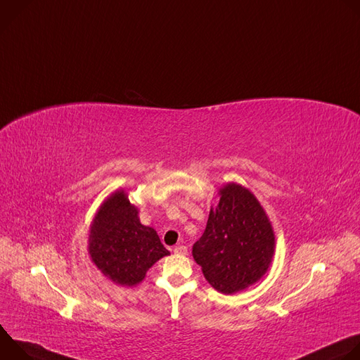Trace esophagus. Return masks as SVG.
Listing matches in <instances>:
<instances>
[{
    "instance_id": "34e87169",
    "label": "esophagus",
    "mask_w": 360,
    "mask_h": 360,
    "mask_svg": "<svg viewBox=\"0 0 360 360\" xmlns=\"http://www.w3.org/2000/svg\"><path fill=\"white\" fill-rule=\"evenodd\" d=\"M174 253H178V255H186L188 253V248L184 246V245H178L174 248Z\"/></svg>"
}]
</instances>
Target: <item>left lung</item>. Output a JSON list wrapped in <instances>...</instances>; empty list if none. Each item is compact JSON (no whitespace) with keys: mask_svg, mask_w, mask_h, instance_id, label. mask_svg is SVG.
<instances>
[{"mask_svg":"<svg viewBox=\"0 0 360 360\" xmlns=\"http://www.w3.org/2000/svg\"><path fill=\"white\" fill-rule=\"evenodd\" d=\"M219 196L192 255L212 288L232 295L266 274L275 252V233L249 189L231 182L219 189Z\"/></svg>","mask_w":360,"mask_h":360,"instance_id":"left-lung-1","label":"left lung"}]
</instances>
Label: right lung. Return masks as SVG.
I'll use <instances>...</instances> for the list:
<instances>
[{
    "label": "right lung",
    "mask_w": 360,
    "mask_h": 360,
    "mask_svg": "<svg viewBox=\"0 0 360 360\" xmlns=\"http://www.w3.org/2000/svg\"><path fill=\"white\" fill-rule=\"evenodd\" d=\"M88 252L95 266L121 286L142 282L146 271L169 255L157 231L139 222L124 189L111 193L95 214Z\"/></svg>",
    "instance_id": "add662e5"
}]
</instances>
